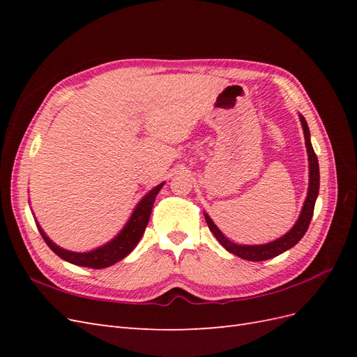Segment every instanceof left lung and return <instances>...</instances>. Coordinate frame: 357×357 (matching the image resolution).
<instances>
[{
    "label": "left lung",
    "instance_id": "left-lung-1",
    "mask_svg": "<svg viewBox=\"0 0 357 357\" xmlns=\"http://www.w3.org/2000/svg\"><path fill=\"white\" fill-rule=\"evenodd\" d=\"M299 121L302 125V129H304V137H305V147H307V153H308V192H307V198L304 201V205H302V210L298 220L295 225L291 226V229L286 232L283 236L280 238L266 243V244H255V245H247V244H236L231 241L229 238H226L223 232L215 226V223L211 220L210 215L207 213H204L205 220H207V225L213 235L218 240L226 250L229 253L238 256L241 259H245V261H252V262H261V261H268V259H273L278 255L284 253L289 248L296 245L302 236L305 235L312 213H314V204L319 195V186H320V172H319V160L314 153V149L311 146V139H310V129L307 125L305 117L299 114Z\"/></svg>",
    "mask_w": 357,
    "mask_h": 357
}]
</instances>
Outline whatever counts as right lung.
<instances>
[{
	"mask_svg": "<svg viewBox=\"0 0 357 357\" xmlns=\"http://www.w3.org/2000/svg\"><path fill=\"white\" fill-rule=\"evenodd\" d=\"M164 185H165V181L160 183V185H158L152 190H149L146 195L139 199V202L135 205L134 211L131 213V218L128 219V222L125 223L121 232H119L114 238H112L109 243L96 247L91 252H71V250H67V248H62L49 238L46 232L43 231V228L36 220L37 228L43 236V240H45L52 250L55 252L61 259H63V261H67L73 265L86 266V268H92V269H101V268L112 266L116 262L122 261L123 257H126L129 253H131L137 247L138 241L142 240V236L146 231V226L150 219V213H152V208H153V202L156 199V195Z\"/></svg>",
	"mask_w": 357,
	"mask_h": 357,
	"instance_id": "1",
	"label": "right lung"
}]
</instances>
